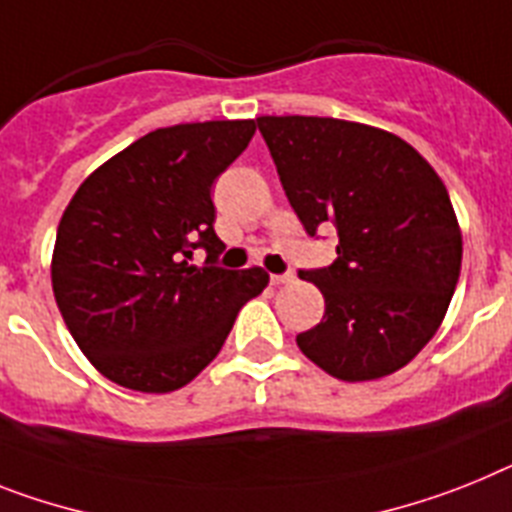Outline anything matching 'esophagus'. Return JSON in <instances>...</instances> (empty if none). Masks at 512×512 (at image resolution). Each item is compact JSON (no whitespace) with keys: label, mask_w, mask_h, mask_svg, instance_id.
Returning a JSON list of instances; mask_svg holds the SVG:
<instances>
[{"label":"esophagus","mask_w":512,"mask_h":512,"mask_svg":"<svg viewBox=\"0 0 512 512\" xmlns=\"http://www.w3.org/2000/svg\"><path fill=\"white\" fill-rule=\"evenodd\" d=\"M294 281V273H270V283L273 286H281V283Z\"/></svg>","instance_id":"34e87169"}]
</instances>
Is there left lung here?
I'll return each mask as SVG.
<instances>
[{"mask_svg": "<svg viewBox=\"0 0 512 512\" xmlns=\"http://www.w3.org/2000/svg\"><path fill=\"white\" fill-rule=\"evenodd\" d=\"M283 192L309 236L336 226V260L299 270L325 315L296 336L307 359L346 382L406 367L440 328L463 242L448 190L406 140L330 117H260Z\"/></svg>", "mask_w": 512, "mask_h": 512, "instance_id": "1", "label": "left lung"}]
</instances>
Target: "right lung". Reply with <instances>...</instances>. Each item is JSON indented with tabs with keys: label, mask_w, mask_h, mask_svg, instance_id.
<instances>
[{
	"label": "right lung",
	"mask_w": 512,
	"mask_h": 512,
	"mask_svg": "<svg viewBox=\"0 0 512 512\" xmlns=\"http://www.w3.org/2000/svg\"><path fill=\"white\" fill-rule=\"evenodd\" d=\"M255 119L174 124L98 166L64 210L51 286L90 364L122 388L171 393L221 351L239 309L268 286L226 270L210 187L242 156ZM205 248L203 269L191 252Z\"/></svg>",
	"instance_id": "obj_1"
}]
</instances>
